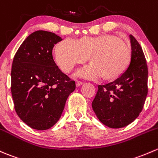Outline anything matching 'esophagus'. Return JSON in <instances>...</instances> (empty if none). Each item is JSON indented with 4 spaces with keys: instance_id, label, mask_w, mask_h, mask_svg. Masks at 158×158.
<instances>
[{
    "instance_id": "obj_1",
    "label": "esophagus",
    "mask_w": 158,
    "mask_h": 158,
    "mask_svg": "<svg viewBox=\"0 0 158 158\" xmlns=\"http://www.w3.org/2000/svg\"><path fill=\"white\" fill-rule=\"evenodd\" d=\"M76 87H79V86L82 85V82H80V81H76Z\"/></svg>"
}]
</instances>
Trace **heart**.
Returning a JSON list of instances; mask_svg holds the SVG:
<instances>
[{"label":"heart","mask_w":158,"mask_h":158,"mask_svg":"<svg viewBox=\"0 0 158 158\" xmlns=\"http://www.w3.org/2000/svg\"><path fill=\"white\" fill-rule=\"evenodd\" d=\"M54 54L57 65L64 72H70L76 64H83L89 57L91 64L79 69L76 76L86 79L103 76L107 80H114L129 66L132 50L123 39L112 35H102L84 36L78 41L63 40L56 45Z\"/></svg>","instance_id":"1"}]
</instances>
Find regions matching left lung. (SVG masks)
<instances>
[{"label":"left lung","instance_id":"1","mask_svg":"<svg viewBox=\"0 0 158 158\" xmlns=\"http://www.w3.org/2000/svg\"><path fill=\"white\" fill-rule=\"evenodd\" d=\"M131 60L127 70L115 81L98 86L92 103L98 119L110 128L130 124L142 112L148 94L147 63L142 47L132 35Z\"/></svg>","mask_w":158,"mask_h":158}]
</instances>
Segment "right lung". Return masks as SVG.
<instances>
[{
  "instance_id": "1",
  "label": "right lung",
  "mask_w": 158,
  "mask_h": 158,
  "mask_svg": "<svg viewBox=\"0 0 158 158\" xmlns=\"http://www.w3.org/2000/svg\"><path fill=\"white\" fill-rule=\"evenodd\" d=\"M51 31L29 35L15 54L11 69V93L16 114L37 130L52 127L60 118L67 98L76 89L56 65L54 44L62 41Z\"/></svg>"
}]
</instances>
